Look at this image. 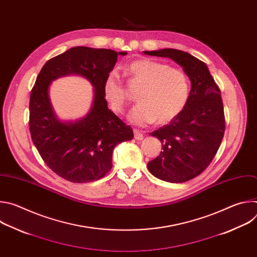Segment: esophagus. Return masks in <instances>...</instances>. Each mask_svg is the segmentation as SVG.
<instances>
[{
    "label": "esophagus",
    "instance_id": "obj_1",
    "mask_svg": "<svg viewBox=\"0 0 257 257\" xmlns=\"http://www.w3.org/2000/svg\"><path fill=\"white\" fill-rule=\"evenodd\" d=\"M134 137H135V139H137V140H142V139H143V134H142L141 131L135 129V130H134Z\"/></svg>",
    "mask_w": 257,
    "mask_h": 257
}]
</instances>
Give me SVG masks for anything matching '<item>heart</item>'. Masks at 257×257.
Listing matches in <instances>:
<instances>
[{"label": "heart", "instance_id": "obj_1", "mask_svg": "<svg viewBox=\"0 0 257 257\" xmlns=\"http://www.w3.org/2000/svg\"><path fill=\"white\" fill-rule=\"evenodd\" d=\"M127 69L132 80L142 84L137 94L139 103L129 114L133 124L144 126L156 120L167 124L183 112L190 95V81L184 71L151 59L134 61ZM102 89L113 111L122 112L128 92L116 71L107 73Z\"/></svg>", "mask_w": 257, "mask_h": 257}]
</instances>
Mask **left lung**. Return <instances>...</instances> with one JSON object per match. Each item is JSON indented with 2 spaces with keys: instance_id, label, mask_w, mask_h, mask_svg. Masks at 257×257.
Returning <instances> with one entry per match:
<instances>
[{
  "instance_id": "8db88e82",
  "label": "left lung",
  "mask_w": 257,
  "mask_h": 257,
  "mask_svg": "<svg viewBox=\"0 0 257 257\" xmlns=\"http://www.w3.org/2000/svg\"><path fill=\"white\" fill-rule=\"evenodd\" d=\"M143 53L170 58L190 79L189 100L183 112L150 133L162 141L164 151L148 164L149 171L163 181H189L209 166L223 140L225 116L221 90L206 64L186 52L163 49Z\"/></svg>"
}]
</instances>
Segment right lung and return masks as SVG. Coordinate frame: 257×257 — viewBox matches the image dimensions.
<instances>
[{
  "label": "right lung",
  "instance_id": "obj_1",
  "mask_svg": "<svg viewBox=\"0 0 257 257\" xmlns=\"http://www.w3.org/2000/svg\"><path fill=\"white\" fill-rule=\"evenodd\" d=\"M120 55L127 53L75 47L49 60L36 78L29 100L31 139L48 167L65 180L88 183L102 178L112 169L116 145L133 139L132 128L107 108L102 89ZM72 74L87 79L95 95L85 117L65 122L53 112L48 87L55 79Z\"/></svg>",
  "mask_w": 257,
  "mask_h": 257
}]
</instances>
